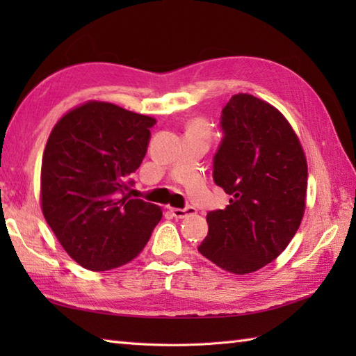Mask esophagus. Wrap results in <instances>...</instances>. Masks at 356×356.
I'll use <instances>...</instances> for the list:
<instances>
[{"label": "esophagus", "mask_w": 356, "mask_h": 356, "mask_svg": "<svg viewBox=\"0 0 356 356\" xmlns=\"http://www.w3.org/2000/svg\"><path fill=\"white\" fill-rule=\"evenodd\" d=\"M171 214L176 217V218H185L186 216H191L194 214V208H185V209H180V208H170Z\"/></svg>", "instance_id": "esophagus-1"}]
</instances>
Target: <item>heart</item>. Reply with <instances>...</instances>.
I'll return each instance as SVG.
<instances>
[{"mask_svg": "<svg viewBox=\"0 0 356 356\" xmlns=\"http://www.w3.org/2000/svg\"><path fill=\"white\" fill-rule=\"evenodd\" d=\"M188 130H199V131H208V125H207V122L205 120H202V119H195V120H193V122L190 124V128H188Z\"/></svg>", "mask_w": 356, "mask_h": 356, "instance_id": "1", "label": "heart"}]
</instances>
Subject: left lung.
I'll list each match as a JSON object with an SVG mask.
<instances>
[{
    "label": "left lung",
    "instance_id": "1",
    "mask_svg": "<svg viewBox=\"0 0 356 356\" xmlns=\"http://www.w3.org/2000/svg\"><path fill=\"white\" fill-rule=\"evenodd\" d=\"M223 140L214 156V182L231 195L207 216L199 252L231 274L245 275L275 260L306 209L307 162L298 136L274 105L234 95L222 110Z\"/></svg>",
    "mask_w": 356,
    "mask_h": 356
}]
</instances>
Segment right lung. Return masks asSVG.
<instances>
[{
	"label": "right lung",
	"instance_id": "1",
	"mask_svg": "<svg viewBox=\"0 0 356 356\" xmlns=\"http://www.w3.org/2000/svg\"><path fill=\"white\" fill-rule=\"evenodd\" d=\"M156 119L104 101L69 110L53 127L41 165V209L64 251L102 272L136 259L162 208L125 194Z\"/></svg>",
	"mask_w": 356,
	"mask_h": 356
}]
</instances>
